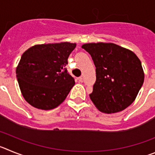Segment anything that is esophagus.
Wrapping results in <instances>:
<instances>
[{
  "label": "esophagus",
  "instance_id": "34e87169",
  "mask_svg": "<svg viewBox=\"0 0 155 155\" xmlns=\"http://www.w3.org/2000/svg\"><path fill=\"white\" fill-rule=\"evenodd\" d=\"M77 80L79 81V83H82V82H83V78L82 77V76H80V77H78Z\"/></svg>",
  "mask_w": 155,
  "mask_h": 155
}]
</instances>
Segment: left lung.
Here are the masks:
<instances>
[{
    "label": "left lung",
    "mask_w": 155,
    "mask_h": 155,
    "mask_svg": "<svg viewBox=\"0 0 155 155\" xmlns=\"http://www.w3.org/2000/svg\"><path fill=\"white\" fill-rule=\"evenodd\" d=\"M96 66V83L90 97L99 110L114 114L134 101L144 79L141 62L133 51L114 43L82 45Z\"/></svg>",
    "instance_id": "8db88e82"
}]
</instances>
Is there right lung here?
I'll list each match as a JSON object with an SVG mask.
<instances>
[{"instance_id":"obj_1","label":"right lung","mask_w":155,"mask_h":155,"mask_svg":"<svg viewBox=\"0 0 155 155\" xmlns=\"http://www.w3.org/2000/svg\"><path fill=\"white\" fill-rule=\"evenodd\" d=\"M76 43L36 45L21 55L16 76L24 98L41 110H51L66 98L75 84L65 68Z\"/></svg>"}]
</instances>
